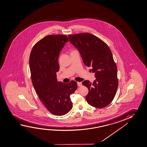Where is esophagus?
I'll return each mask as SVG.
<instances>
[{
  "label": "esophagus",
  "mask_w": 147,
  "mask_h": 147,
  "mask_svg": "<svg viewBox=\"0 0 147 147\" xmlns=\"http://www.w3.org/2000/svg\"><path fill=\"white\" fill-rule=\"evenodd\" d=\"M78 86L79 87H81L82 86V82H77Z\"/></svg>",
  "instance_id": "obj_1"
}]
</instances>
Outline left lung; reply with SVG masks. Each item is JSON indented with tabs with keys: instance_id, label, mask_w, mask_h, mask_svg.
<instances>
[{
	"instance_id": "8db88e82",
	"label": "left lung",
	"mask_w": 147,
	"mask_h": 147,
	"mask_svg": "<svg viewBox=\"0 0 147 147\" xmlns=\"http://www.w3.org/2000/svg\"><path fill=\"white\" fill-rule=\"evenodd\" d=\"M69 40L80 53L84 64L91 67L96 81L85 80L82 84L88 89L86 100L94 107L102 108L112 102L118 87L117 68L107 45L89 33L69 35Z\"/></svg>"
}]
</instances>
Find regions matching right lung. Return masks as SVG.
Masks as SVG:
<instances>
[{
    "label": "right lung",
    "instance_id": "1",
    "mask_svg": "<svg viewBox=\"0 0 147 147\" xmlns=\"http://www.w3.org/2000/svg\"><path fill=\"white\" fill-rule=\"evenodd\" d=\"M68 42L65 35H49L38 41L30 52L31 80L40 100L51 114L61 116L72 109L70 96L76 90V82L58 81L60 52Z\"/></svg>",
    "mask_w": 147,
    "mask_h": 147
}]
</instances>
